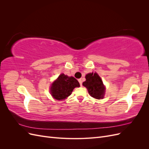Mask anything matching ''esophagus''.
Listing matches in <instances>:
<instances>
[{"instance_id": "34e87169", "label": "esophagus", "mask_w": 149, "mask_h": 149, "mask_svg": "<svg viewBox=\"0 0 149 149\" xmlns=\"http://www.w3.org/2000/svg\"><path fill=\"white\" fill-rule=\"evenodd\" d=\"M78 81H79V84H80V86H82V83H83L82 79H78Z\"/></svg>"}]
</instances>
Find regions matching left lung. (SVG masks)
Masks as SVG:
<instances>
[{
    "instance_id": "obj_1",
    "label": "left lung",
    "mask_w": 149,
    "mask_h": 149,
    "mask_svg": "<svg viewBox=\"0 0 149 149\" xmlns=\"http://www.w3.org/2000/svg\"><path fill=\"white\" fill-rule=\"evenodd\" d=\"M86 81L83 85L88 89L89 94L93 97L100 100L104 97L105 88L101 78L96 73H91L86 75Z\"/></svg>"
}]
</instances>
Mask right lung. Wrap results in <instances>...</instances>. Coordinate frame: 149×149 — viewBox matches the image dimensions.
<instances>
[{"mask_svg": "<svg viewBox=\"0 0 149 149\" xmlns=\"http://www.w3.org/2000/svg\"><path fill=\"white\" fill-rule=\"evenodd\" d=\"M79 83L74 78L61 74L54 81L50 89L52 96L57 100H65L71 95L76 87H79Z\"/></svg>", "mask_w": 149, "mask_h": 149, "instance_id": "right-lung-1", "label": "right lung"}]
</instances>
